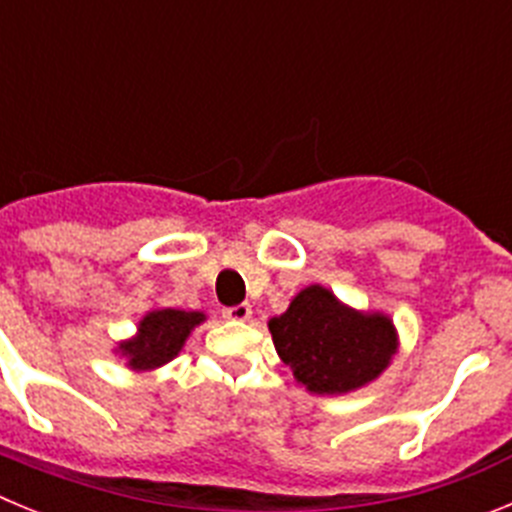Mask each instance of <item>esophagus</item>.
<instances>
[{
	"instance_id": "esophagus-1",
	"label": "esophagus",
	"mask_w": 512,
	"mask_h": 512,
	"mask_svg": "<svg viewBox=\"0 0 512 512\" xmlns=\"http://www.w3.org/2000/svg\"><path fill=\"white\" fill-rule=\"evenodd\" d=\"M223 315H225V318H228V320H238V323H246V320H251L253 310H251V305H248V302H243V305L225 307Z\"/></svg>"
}]
</instances>
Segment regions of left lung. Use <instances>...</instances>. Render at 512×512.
I'll list each match as a JSON object with an SVG mask.
<instances>
[{"label":"left lung","instance_id":"1","mask_svg":"<svg viewBox=\"0 0 512 512\" xmlns=\"http://www.w3.org/2000/svg\"><path fill=\"white\" fill-rule=\"evenodd\" d=\"M269 330L279 359L315 395L361 390L400 348L390 315L356 310L323 284L300 289L287 312L269 320Z\"/></svg>","mask_w":512,"mask_h":512}]
</instances>
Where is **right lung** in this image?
Wrapping results in <instances>:
<instances>
[{"label": "right lung", "mask_w": 512, "mask_h": 512, "mask_svg": "<svg viewBox=\"0 0 512 512\" xmlns=\"http://www.w3.org/2000/svg\"><path fill=\"white\" fill-rule=\"evenodd\" d=\"M207 315L197 310H176V307H153L138 320L133 338L117 343L115 354L125 359L133 372H153L179 356L192 330L205 323Z\"/></svg>", "instance_id": "obj_1"}]
</instances>
